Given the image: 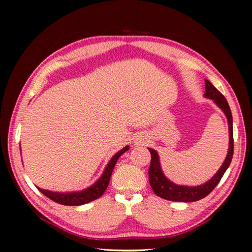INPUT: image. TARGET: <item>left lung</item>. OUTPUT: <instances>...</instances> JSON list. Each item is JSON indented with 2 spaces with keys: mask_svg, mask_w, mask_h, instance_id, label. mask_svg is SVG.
<instances>
[{
  "mask_svg": "<svg viewBox=\"0 0 252 252\" xmlns=\"http://www.w3.org/2000/svg\"><path fill=\"white\" fill-rule=\"evenodd\" d=\"M206 81V93H204V97L212 100L215 103L218 105V108L224 113L227 117L228 121V127H229V148L227 157L223 161L222 165L220 169L216 172L215 176L211 179H209L207 182L200 186H180L176 185V183L170 181L169 179L164 176L163 171H162L160 158L158 152L155 149L149 148V151L151 153V163L150 168H149V182L152 188L153 192H155L158 197L163 198L165 200H170V201H181V202H193L198 201V200L202 199L211 192L215 189L216 186L218 185L221 178L227 171L230 163H231V159L233 156V131H232V114L231 110L229 108V104L225 97L221 94V93L213 87L212 83L209 80Z\"/></svg>",
  "mask_w": 252,
  "mask_h": 252,
  "instance_id": "8db88e82",
  "label": "left lung"
}]
</instances>
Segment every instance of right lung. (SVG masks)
<instances>
[{"label": "right lung", "instance_id": "1", "mask_svg": "<svg viewBox=\"0 0 252 252\" xmlns=\"http://www.w3.org/2000/svg\"><path fill=\"white\" fill-rule=\"evenodd\" d=\"M127 150H129V146H126L111 158V160L106 164L102 176L92 186L87 188V189H83L81 191H72V192H54V191L41 189L39 187H37V189L40 190V192L46 195V197L53 200L54 202L63 204V206H81V204L91 202L93 200L100 198L104 193L106 188H108L114 165H116L119 158Z\"/></svg>", "mask_w": 252, "mask_h": 252}]
</instances>
